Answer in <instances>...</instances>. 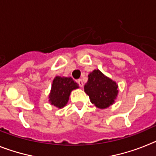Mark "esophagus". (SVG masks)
<instances>
[{
    "label": "esophagus",
    "mask_w": 156,
    "mask_h": 156,
    "mask_svg": "<svg viewBox=\"0 0 156 156\" xmlns=\"http://www.w3.org/2000/svg\"><path fill=\"white\" fill-rule=\"evenodd\" d=\"M77 82H78V85H79L80 87H82V86H84L83 82H82V79H78V80H77Z\"/></svg>",
    "instance_id": "34e87169"
}]
</instances>
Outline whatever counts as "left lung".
I'll return each mask as SVG.
<instances>
[{
    "mask_svg": "<svg viewBox=\"0 0 156 156\" xmlns=\"http://www.w3.org/2000/svg\"><path fill=\"white\" fill-rule=\"evenodd\" d=\"M116 82L99 70H95L89 74V80L84 89L92 104L97 108L104 109L115 102L118 94Z\"/></svg>",
    "mask_w": 156,
    "mask_h": 156,
    "instance_id": "obj_1",
    "label": "left lung"
}]
</instances>
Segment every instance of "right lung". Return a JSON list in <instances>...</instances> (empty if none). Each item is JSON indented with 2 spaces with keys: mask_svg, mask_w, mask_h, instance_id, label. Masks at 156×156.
<instances>
[{
  "mask_svg": "<svg viewBox=\"0 0 156 156\" xmlns=\"http://www.w3.org/2000/svg\"><path fill=\"white\" fill-rule=\"evenodd\" d=\"M78 87V84L71 78L55 77L52 82L49 102L59 108H63L68 101L70 92Z\"/></svg>",
  "mask_w": 156,
  "mask_h": 156,
  "instance_id": "add662e5",
  "label": "right lung"
}]
</instances>
